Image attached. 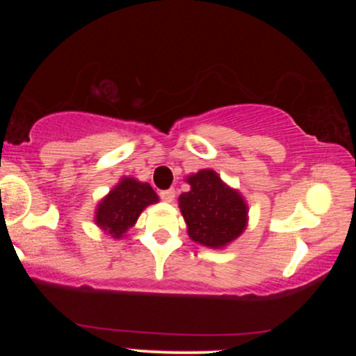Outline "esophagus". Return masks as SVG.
<instances>
[{"instance_id":"obj_1","label":"esophagus","mask_w":356,"mask_h":356,"mask_svg":"<svg viewBox=\"0 0 356 356\" xmlns=\"http://www.w3.org/2000/svg\"><path fill=\"white\" fill-rule=\"evenodd\" d=\"M161 194V199L165 202H172L174 197H175V191L174 189H165V191H161L159 192Z\"/></svg>"}]
</instances>
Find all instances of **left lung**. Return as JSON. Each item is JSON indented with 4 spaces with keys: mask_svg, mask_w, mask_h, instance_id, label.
Segmentation results:
<instances>
[{
    "mask_svg": "<svg viewBox=\"0 0 356 356\" xmlns=\"http://www.w3.org/2000/svg\"><path fill=\"white\" fill-rule=\"evenodd\" d=\"M191 191L179 197L189 238L207 248H224L246 229L248 204L236 189L226 186L212 169L186 179Z\"/></svg>",
    "mask_w": 356,
    "mask_h": 356,
    "instance_id": "obj_1",
    "label": "left lung"
}]
</instances>
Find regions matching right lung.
Instances as JSON below:
<instances>
[{
  "label": "right lung",
  "mask_w": 356,
  "mask_h": 356,
  "mask_svg": "<svg viewBox=\"0 0 356 356\" xmlns=\"http://www.w3.org/2000/svg\"><path fill=\"white\" fill-rule=\"evenodd\" d=\"M157 201L159 195L150 184L124 177L97 206L95 222L112 238L120 239L137 222L142 211Z\"/></svg>",
  "instance_id": "1"
}]
</instances>
